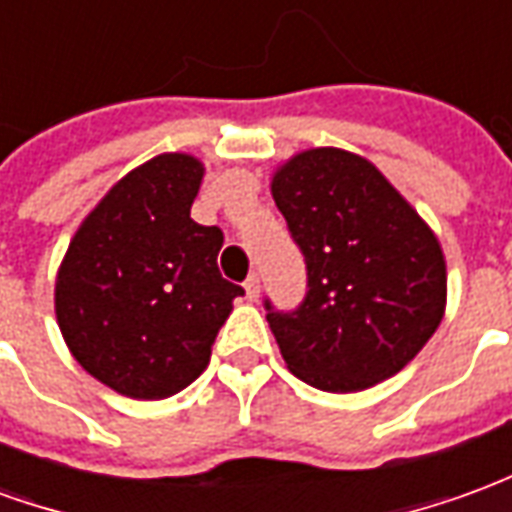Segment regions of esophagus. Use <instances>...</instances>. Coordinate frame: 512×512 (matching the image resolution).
I'll return each instance as SVG.
<instances>
[{
    "mask_svg": "<svg viewBox=\"0 0 512 512\" xmlns=\"http://www.w3.org/2000/svg\"><path fill=\"white\" fill-rule=\"evenodd\" d=\"M244 290L246 299L257 301V296H260V277H257V274H249V279L244 282Z\"/></svg>",
    "mask_w": 512,
    "mask_h": 512,
    "instance_id": "34e87169",
    "label": "esophagus"
}]
</instances>
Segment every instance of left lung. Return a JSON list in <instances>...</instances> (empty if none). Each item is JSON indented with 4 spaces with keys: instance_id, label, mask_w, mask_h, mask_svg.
Segmentation results:
<instances>
[{
    "instance_id": "1",
    "label": "left lung",
    "mask_w": 512,
    "mask_h": 512,
    "mask_svg": "<svg viewBox=\"0 0 512 512\" xmlns=\"http://www.w3.org/2000/svg\"><path fill=\"white\" fill-rule=\"evenodd\" d=\"M307 263V299L268 326L285 365L323 392H362L422 351L447 307V260L430 224L343 147H310L271 175Z\"/></svg>"
}]
</instances>
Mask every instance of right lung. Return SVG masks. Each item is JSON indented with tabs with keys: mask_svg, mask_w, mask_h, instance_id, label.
I'll return each mask as SVG.
<instances>
[{
	"mask_svg": "<svg viewBox=\"0 0 512 512\" xmlns=\"http://www.w3.org/2000/svg\"><path fill=\"white\" fill-rule=\"evenodd\" d=\"M205 164L161 153L84 216L54 282L62 340L79 365L134 400H164L200 376L244 288L219 274L224 235L191 219Z\"/></svg>",
	"mask_w": 512,
	"mask_h": 512,
	"instance_id": "obj_1",
	"label": "right lung"
}]
</instances>
